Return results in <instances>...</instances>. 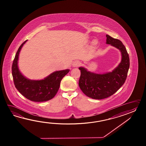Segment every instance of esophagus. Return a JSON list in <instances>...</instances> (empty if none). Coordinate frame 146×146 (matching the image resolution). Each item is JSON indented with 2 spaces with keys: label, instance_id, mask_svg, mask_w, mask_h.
<instances>
[{
  "label": "esophagus",
  "instance_id": "34e87169",
  "mask_svg": "<svg viewBox=\"0 0 146 146\" xmlns=\"http://www.w3.org/2000/svg\"><path fill=\"white\" fill-rule=\"evenodd\" d=\"M81 65V62L79 60H75L74 62L72 63V66L74 67H79Z\"/></svg>",
  "mask_w": 146,
  "mask_h": 146
}]
</instances>
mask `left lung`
Returning a JSON list of instances; mask_svg holds the SVG:
<instances>
[{"mask_svg": "<svg viewBox=\"0 0 146 146\" xmlns=\"http://www.w3.org/2000/svg\"><path fill=\"white\" fill-rule=\"evenodd\" d=\"M106 44L118 48L121 52V62L112 72L98 74L79 67V86L83 93L93 99L101 100L111 96L123 85L129 68V57L123 43L106 35Z\"/></svg>", "mask_w": 146, "mask_h": 146, "instance_id": "left-lung-1", "label": "left lung"}]
</instances>
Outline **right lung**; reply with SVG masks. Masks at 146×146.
<instances>
[{"label":"right lung","mask_w":146,"mask_h":146,"mask_svg":"<svg viewBox=\"0 0 146 146\" xmlns=\"http://www.w3.org/2000/svg\"><path fill=\"white\" fill-rule=\"evenodd\" d=\"M27 40L19 47L12 66L13 80L16 89L27 99L34 102H44L53 99L57 93L60 81L69 69L56 71L40 80H32L25 77L18 68V60L21 49Z\"/></svg>","instance_id":"obj_1"}]
</instances>
